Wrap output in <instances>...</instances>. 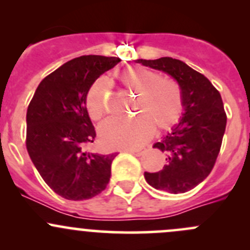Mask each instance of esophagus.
Masks as SVG:
<instances>
[{
  "instance_id": "1",
  "label": "esophagus",
  "mask_w": 250,
  "mask_h": 250,
  "mask_svg": "<svg viewBox=\"0 0 250 250\" xmlns=\"http://www.w3.org/2000/svg\"><path fill=\"white\" fill-rule=\"evenodd\" d=\"M144 151H145V148H127V150H125V152L133 153V155H135V156H140Z\"/></svg>"
}]
</instances>
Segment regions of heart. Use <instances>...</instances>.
<instances>
[{
	"label": "heart",
	"mask_w": 250,
	"mask_h": 250,
	"mask_svg": "<svg viewBox=\"0 0 250 250\" xmlns=\"http://www.w3.org/2000/svg\"><path fill=\"white\" fill-rule=\"evenodd\" d=\"M123 90L137 94L133 120H109L99 128L100 141L105 147L128 148L145 143L157 127H174L184 111V93L178 81L161 77L158 72L141 66H129L115 72ZM111 88L104 78L93 82L87 92L85 104L90 118L99 121L109 111Z\"/></svg>",
	"instance_id": "1"
}]
</instances>
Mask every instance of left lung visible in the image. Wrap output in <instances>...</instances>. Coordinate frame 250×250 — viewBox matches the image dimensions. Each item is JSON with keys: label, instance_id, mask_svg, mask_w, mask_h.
<instances>
[{"label": "left lung", "instance_id": "left-lung-1", "mask_svg": "<svg viewBox=\"0 0 250 250\" xmlns=\"http://www.w3.org/2000/svg\"><path fill=\"white\" fill-rule=\"evenodd\" d=\"M137 62L167 72L178 81L185 110L172 132L153 145L165 152L163 169L144 175L157 190L175 195L188 192L210 174L220 152L228 120L221 95L208 78L181 60L163 57Z\"/></svg>", "mask_w": 250, "mask_h": 250}]
</instances>
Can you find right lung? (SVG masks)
Masks as SVG:
<instances>
[{
	"instance_id": "obj_1",
	"label": "right lung",
	"mask_w": 250,
	"mask_h": 250,
	"mask_svg": "<svg viewBox=\"0 0 250 250\" xmlns=\"http://www.w3.org/2000/svg\"><path fill=\"white\" fill-rule=\"evenodd\" d=\"M120 58L83 55L41 81L26 112V148L46 184L62 197L89 200L106 188L117 153L85 148L95 140L85 98L90 85Z\"/></svg>"
}]
</instances>
